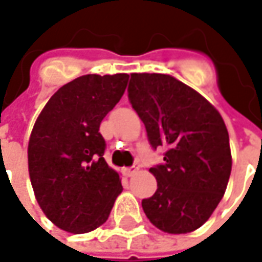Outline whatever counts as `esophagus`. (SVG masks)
Wrapping results in <instances>:
<instances>
[{
	"mask_svg": "<svg viewBox=\"0 0 262 262\" xmlns=\"http://www.w3.org/2000/svg\"><path fill=\"white\" fill-rule=\"evenodd\" d=\"M140 169V166L138 165H134V166L131 167H126V169H124V173H125L126 176H133L134 173H136L137 170Z\"/></svg>",
	"mask_w": 262,
	"mask_h": 262,
	"instance_id": "obj_1",
	"label": "esophagus"
}]
</instances>
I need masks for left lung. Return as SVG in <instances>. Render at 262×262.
<instances>
[{
	"mask_svg": "<svg viewBox=\"0 0 262 262\" xmlns=\"http://www.w3.org/2000/svg\"><path fill=\"white\" fill-rule=\"evenodd\" d=\"M128 99L150 146L166 148L165 162L150 167L157 189L141 201L147 219L167 233L192 232L213 214L229 182L225 121L207 99L169 74H131Z\"/></svg>",
	"mask_w": 262,
	"mask_h": 262,
	"instance_id": "obj_1",
	"label": "left lung"
}]
</instances>
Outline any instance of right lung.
<instances>
[{
	"label": "right lung",
	"mask_w": 262,
	"mask_h": 262,
	"mask_svg": "<svg viewBox=\"0 0 262 262\" xmlns=\"http://www.w3.org/2000/svg\"><path fill=\"white\" fill-rule=\"evenodd\" d=\"M128 74H87L48 100L32 129L27 159L36 200L59 229L87 233L103 225L122 185L107 166L99 126L121 100Z\"/></svg>",
	"instance_id": "obj_1"
}]
</instances>
